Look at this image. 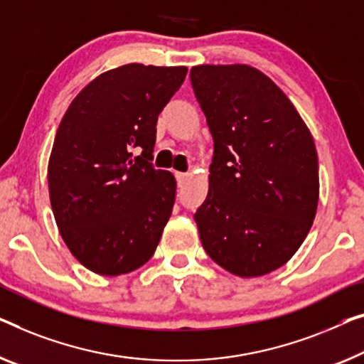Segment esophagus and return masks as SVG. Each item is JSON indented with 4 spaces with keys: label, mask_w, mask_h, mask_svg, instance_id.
I'll return each mask as SVG.
<instances>
[{
    "label": "esophagus",
    "mask_w": 364,
    "mask_h": 364,
    "mask_svg": "<svg viewBox=\"0 0 364 364\" xmlns=\"http://www.w3.org/2000/svg\"><path fill=\"white\" fill-rule=\"evenodd\" d=\"M175 176H176L178 186H183V184H184V181H186V180H188V175H186V173H175Z\"/></svg>",
    "instance_id": "34e87169"
}]
</instances>
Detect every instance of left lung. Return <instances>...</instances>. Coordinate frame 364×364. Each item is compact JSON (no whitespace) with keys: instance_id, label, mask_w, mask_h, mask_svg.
I'll use <instances>...</instances> for the list:
<instances>
[{"instance_id":"obj_1","label":"left lung","mask_w":364,"mask_h":364,"mask_svg":"<svg viewBox=\"0 0 364 364\" xmlns=\"http://www.w3.org/2000/svg\"><path fill=\"white\" fill-rule=\"evenodd\" d=\"M189 77L214 140L208 198L194 214L200 242L232 274H268L299 250L317 213L311 130L257 68L198 65Z\"/></svg>"}]
</instances>
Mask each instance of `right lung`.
<instances>
[{"mask_svg": "<svg viewBox=\"0 0 364 364\" xmlns=\"http://www.w3.org/2000/svg\"><path fill=\"white\" fill-rule=\"evenodd\" d=\"M186 73L142 63L109 70L80 91L58 126L47 173L53 217L68 250L96 274L130 273L159 245L176 181L150 164L156 119Z\"/></svg>", "mask_w": 364, "mask_h": 364, "instance_id": "obj_1", "label": "right lung"}]
</instances>
